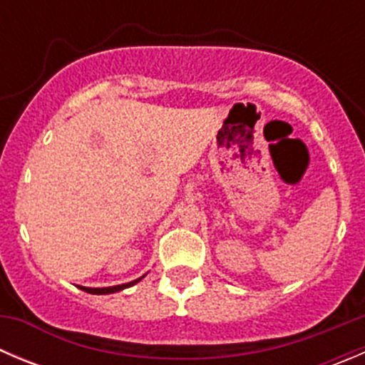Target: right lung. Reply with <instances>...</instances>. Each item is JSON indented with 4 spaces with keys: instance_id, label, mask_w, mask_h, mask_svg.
Here are the masks:
<instances>
[{
    "instance_id": "1",
    "label": "right lung",
    "mask_w": 365,
    "mask_h": 365,
    "mask_svg": "<svg viewBox=\"0 0 365 365\" xmlns=\"http://www.w3.org/2000/svg\"><path fill=\"white\" fill-rule=\"evenodd\" d=\"M146 275V274H145ZM143 275V277H145ZM143 277L135 279V281H130V282H125V284H118V286H108V288H86V286H77V288H81L83 292L86 293H91V295H109V293H116V292H121V289L125 288H130V286L138 284L139 281H141Z\"/></svg>"
}]
</instances>
